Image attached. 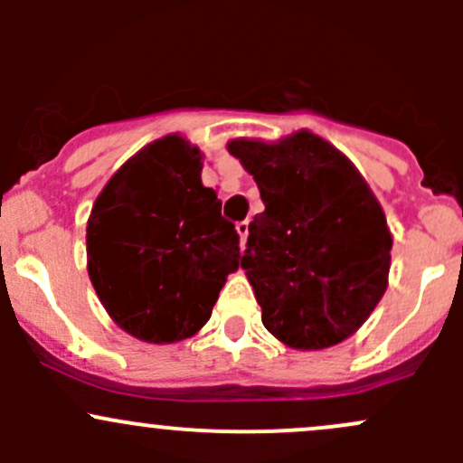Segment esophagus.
<instances>
[{
  "instance_id": "34e87169",
  "label": "esophagus",
  "mask_w": 463,
  "mask_h": 463,
  "mask_svg": "<svg viewBox=\"0 0 463 463\" xmlns=\"http://www.w3.org/2000/svg\"><path fill=\"white\" fill-rule=\"evenodd\" d=\"M235 228H237V232H240L241 249H246V240H249V222H240Z\"/></svg>"
}]
</instances>
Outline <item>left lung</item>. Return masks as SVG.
<instances>
[{
    "label": "left lung",
    "mask_w": 463,
    "mask_h": 463,
    "mask_svg": "<svg viewBox=\"0 0 463 463\" xmlns=\"http://www.w3.org/2000/svg\"><path fill=\"white\" fill-rule=\"evenodd\" d=\"M228 152L264 202L241 255L264 326L293 349L343 343L387 288L392 235L374 193L307 129L278 143L235 138Z\"/></svg>",
    "instance_id": "obj_1"
}]
</instances>
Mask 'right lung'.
Wrapping results in <instances>:
<instances>
[{
    "instance_id": "1",
    "label": "right lung",
    "mask_w": 463,
    "mask_h": 463,
    "mask_svg": "<svg viewBox=\"0 0 463 463\" xmlns=\"http://www.w3.org/2000/svg\"><path fill=\"white\" fill-rule=\"evenodd\" d=\"M199 147L179 134L145 145L107 181L87 222V270L111 320L165 345L208 322L240 269V235L202 184Z\"/></svg>"
}]
</instances>
